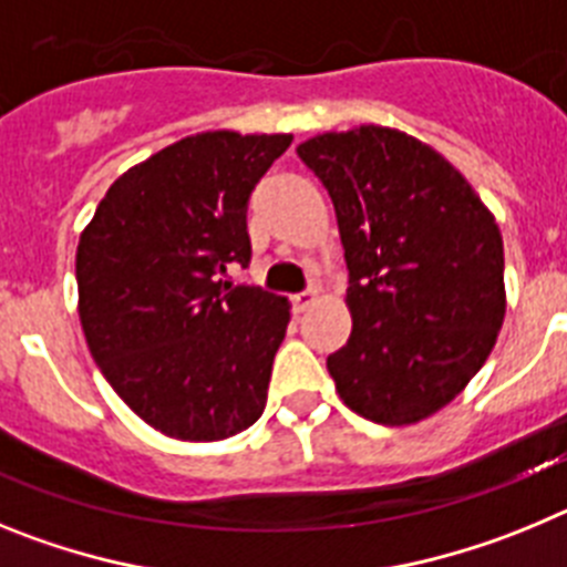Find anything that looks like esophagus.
I'll return each mask as SVG.
<instances>
[{
	"mask_svg": "<svg viewBox=\"0 0 567 567\" xmlns=\"http://www.w3.org/2000/svg\"><path fill=\"white\" fill-rule=\"evenodd\" d=\"M318 298H320L318 289H307V292L292 295V307H295V312H307V309L312 307V303H318Z\"/></svg>",
	"mask_w": 567,
	"mask_h": 567,
	"instance_id": "obj_1",
	"label": "esophagus"
}]
</instances>
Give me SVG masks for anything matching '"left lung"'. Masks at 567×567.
Listing matches in <instances>:
<instances>
[{"label": "left lung", "mask_w": 567, "mask_h": 567, "mask_svg": "<svg viewBox=\"0 0 567 567\" xmlns=\"http://www.w3.org/2000/svg\"><path fill=\"white\" fill-rule=\"evenodd\" d=\"M338 215L352 334L327 358L340 400L383 425L432 417L483 369L505 318L503 235L437 150L360 124L298 144Z\"/></svg>", "instance_id": "1"}]
</instances>
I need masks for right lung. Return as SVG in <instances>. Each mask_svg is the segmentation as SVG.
Masks as SVG:
<instances>
[{"mask_svg":"<svg viewBox=\"0 0 567 567\" xmlns=\"http://www.w3.org/2000/svg\"><path fill=\"white\" fill-rule=\"evenodd\" d=\"M292 135L209 130L118 175L76 249L79 318L113 392L155 432L213 443L264 414L289 300L247 267V202Z\"/></svg>","mask_w":567,"mask_h":567,"instance_id":"add662e5","label":"right lung"}]
</instances>
